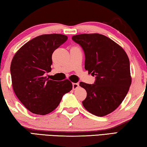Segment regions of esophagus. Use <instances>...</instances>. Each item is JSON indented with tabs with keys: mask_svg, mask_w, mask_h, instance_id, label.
I'll list each match as a JSON object with an SVG mask.
<instances>
[{
	"mask_svg": "<svg viewBox=\"0 0 147 147\" xmlns=\"http://www.w3.org/2000/svg\"><path fill=\"white\" fill-rule=\"evenodd\" d=\"M79 87V84L78 83H73V89H76Z\"/></svg>",
	"mask_w": 147,
	"mask_h": 147,
	"instance_id": "obj_1",
	"label": "esophagus"
}]
</instances>
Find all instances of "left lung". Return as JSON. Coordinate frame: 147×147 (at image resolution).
Here are the masks:
<instances>
[{"label": "left lung", "instance_id": "obj_1", "mask_svg": "<svg viewBox=\"0 0 147 147\" xmlns=\"http://www.w3.org/2000/svg\"><path fill=\"white\" fill-rule=\"evenodd\" d=\"M72 39L84 50L86 70L96 76L94 84L80 83L87 92L84 107L98 117L113 112L123 101L131 83L127 54L119 45L102 34H79Z\"/></svg>", "mask_w": 147, "mask_h": 147}]
</instances>
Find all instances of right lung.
Masks as SVG:
<instances>
[{"label": "right lung", "mask_w": 147, "mask_h": 147, "mask_svg": "<svg viewBox=\"0 0 147 147\" xmlns=\"http://www.w3.org/2000/svg\"><path fill=\"white\" fill-rule=\"evenodd\" d=\"M67 39L65 35L43 34L22 46L11 60L12 87L21 102L32 113L44 115L54 111L64 94L73 88L66 79L54 81L44 76L51 71L52 55Z\"/></svg>", "instance_id": "right-lung-1"}]
</instances>
